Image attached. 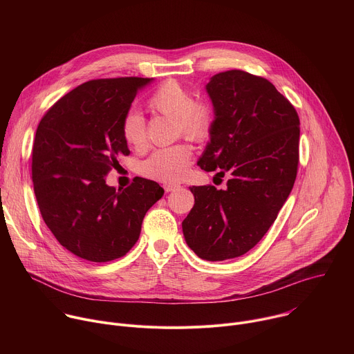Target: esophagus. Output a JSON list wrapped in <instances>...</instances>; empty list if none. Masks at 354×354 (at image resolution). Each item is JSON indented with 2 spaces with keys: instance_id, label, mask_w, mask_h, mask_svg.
I'll list each match as a JSON object with an SVG mask.
<instances>
[{
  "instance_id": "1",
  "label": "esophagus",
  "mask_w": 354,
  "mask_h": 354,
  "mask_svg": "<svg viewBox=\"0 0 354 354\" xmlns=\"http://www.w3.org/2000/svg\"><path fill=\"white\" fill-rule=\"evenodd\" d=\"M178 187H179L178 183H165V185H164L165 192H174V190L178 189Z\"/></svg>"
}]
</instances>
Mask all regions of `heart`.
<instances>
[{"label": "heart", "instance_id": "1", "mask_svg": "<svg viewBox=\"0 0 354 354\" xmlns=\"http://www.w3.org/2000/svg\"><path fill=\"white\" fill-rule=\"evenodd\" d=\"M157 113L175 119L176 129L192 141L201 142L210 137L214 124V111L207 100H193L190 91L178 81L164 82L148 100ZM124 141L136 149L147 144L145 120L137 111L126 113L122 122ZM192 147L178 142L154 151L142 164V174L162 182L179 180L192 161Z\"/></svg>", "mask_w": 354, "mask_h": 354}]
</instances>
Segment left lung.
Returning <instances> with one entry per match:
<instances>
[{
    "mask_svg": "<svg viewBox=\"0 0 354 354\" xmlns=\"http://www.w3.org/2000/svg\"><path fill=\"white\" fill-rule=\"evenodd\" d=\"M206 91L216 118L197 165L228 180L190 187L182 230L198 258L217 262L246 254L277 218L297 176L299 119L270 81L246 71L218 73Z\"/></svg>",
    "mask_w": 354,
    "mask_h": 354,
    "instance_id": "1",
    "label": "left lung"
}]
</instances>
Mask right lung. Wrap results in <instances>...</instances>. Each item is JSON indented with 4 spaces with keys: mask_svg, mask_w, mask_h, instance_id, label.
Segmentation results:
<instances>
[{
    "mask_svg": "<svg viewBox=\"0 0 354 354\" xmlns=\"http://www.w3.org/2000/svg\"><path fill=\"white\" fill-rule=\"evenodd\" d=\"M153 78H102L81 84L41 118L32 149V180L40 214L56 239L89 262L124 257L148 209L162 197L154 180L126 189L106 185L130 151L122 122L138 89Z\"/></svg>",
    "mask_w": 354,
    "mask_h": 354,
    "instance_id": "right-lung-1",
    "label": "right lung"
}]
</instances>
